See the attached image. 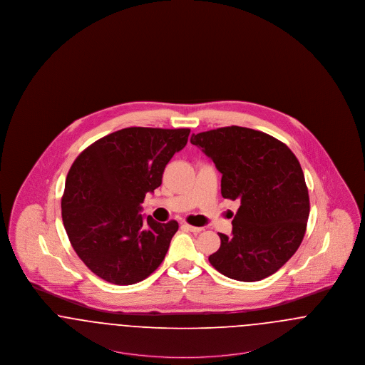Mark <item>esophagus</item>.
Here are the masks:
<instances>
[{"label": "esophagus", "mask_w": 365, "mask_h": 365, "mask_svg": "<svg viewBox=\"0 0 365 365\" xmlns=\"http://www.w3.org/2000/svg\"><path fill=\"white\" fill-rule=\"evenodd\" d=\"M183 227H185L186 230H189V231H191V232H194V234H198V232H201V231L204 230L202 227L190 226V225H187V223H185V225H183Z\"/></svg>", "instance_id": "obj_1"}]
</instances>
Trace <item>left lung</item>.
I'll return each mask as SVG.
<instances>
[{"label":"left lung","mask_w":365,"mask_h":365,"mask_svg":"<svg viewBox=\"0 0 365 365\" xmlns=\"http://www.w3.org/2000/svg\"><path fill=\"white\" fill-rule=\"evenodd\" d=\"M190 142L222 174V195L241 202L232 235L219 234L209 262L227 278L256 282L275 274L304 240L309 194L299 161L277 138L246 127L192 134Z\"/></svg>","instance_id":"1"}]
</instances>
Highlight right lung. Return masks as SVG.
Wrapping results in <instances>:
<instances>
[{
  "label": "right lung",
  "instance_id": "obj_1",
  "mask_svg": "<svg viewBox=\"0 0 365 365\" xmlns=\"http://www.w3.org/2000/svg\"><path fill=\"white\" fill-rule=\"evenodd\" d=\"M189 128L128 127L96 140L71 167L61 216L71 245L97 277L134 284L163 262L178 222L140 215L148 192L189 139Z\"/></svg>",
  "mask_w": 365,
  "mask_h": 365
}]
</instances>
